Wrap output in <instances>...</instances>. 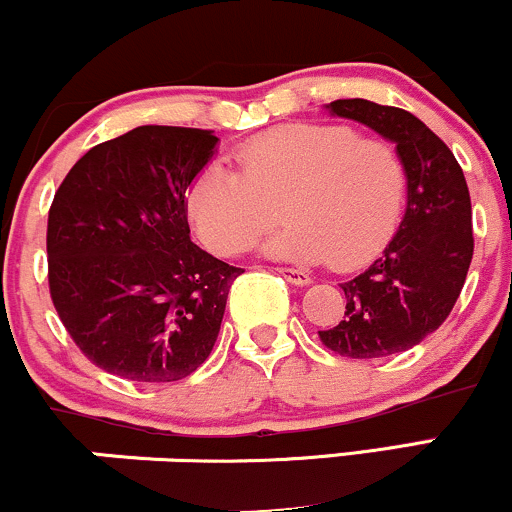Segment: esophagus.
Returning a JSON list of instances; mask_svg holds the SVG:
<instances>
[{
	"mask_svg": "<svg viewBox=\"0 0 512 512\" xmlns=\"http://www.w3.org/2000/svg\"><path fill=\"white\" fill-rule=\"evenodd\" d=\"M276 272L284 276L286 281H291V284L296 286H305L310 284V276L308 272H303V269H296V267H276Z\"/></svg>",
	"mask_w": 512,
	"mask_h": 512,
	"instance_id": "obj_1",
	"label": "esophagus"
}]
</instances>
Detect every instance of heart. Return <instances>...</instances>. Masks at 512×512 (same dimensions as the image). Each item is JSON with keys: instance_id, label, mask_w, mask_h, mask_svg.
Listing matches in <instances>:
<instances>
[{"instance_id": "1", "label": "heart", "mask_w": 512, "mask_h": 512, "mask_svg": "<svg viewBox=\"0 0 512 512\" xmlns=\"http://www.w3.org/2000/svg\"><path fill=\"white\" fill-rule=\"evenodd\" d=\"M233 170L209 163L185 195L199 240L221 257L245 252L279 221L289 226L267 255L354 269L395 233L407 197V166L390 139L342 122H296L245 139Z\"/></svg>"}]
</instances>
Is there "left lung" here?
Returning a JSON list of instances; mask_svg holds the SVG:
<instances>
[{"label": "left lung", "instance_id": "1", "mask_svg": "<svg viewBox=\"0 0 512 512\" xmlns=\"http://www.w3.org/2000/svg\"><path fill=\"white\" fill-rule=\"evenodd\" d=\"M330 110L395 142L407 166L399 231L383 257L342 284L344 320L317 332L339 356L383 358L411 349L448 320L474 255L472 202L457 158L419 117L363 98H342Z\"/></svg>", "mask_w": 512, "mask_h": 512}]
</instances>
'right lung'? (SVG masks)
I'll list each match as a JSON object with an SVG mask.
<instances>
[{
	"label": "right lung",
	"mask_w": 512,
	"mask_h": 512,
	"mask_svg": "<svg viewBox=\"0 0 512 512\" xmlns=\"http://www.w3.org/2000/svg\"><path fill=\"white\" fill-rule=\"evenodd\" d=\"M219 139L137 127L93 146L48 214V286L93 366L137 383L187 378L214 349L243 269L190 240L185 192Z\"/></svg>",
	"instance_id": "obj_1"
}]
</instances>
